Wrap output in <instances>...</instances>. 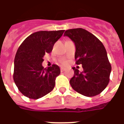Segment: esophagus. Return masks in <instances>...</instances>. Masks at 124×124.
<instances>
[{
    "mask_svg": "<svg viewBox=\"0 0 124 124\" xmlns=\"http://www.w3.org/2000/svg\"><path fill=\"white\" fill-rule=\"evenodd\" d=\"M65 70V68H60V71H61V72H64V71Z\"/></svg>",
    "mask_w": 124,
    "mask_h": 124,
    "instance_id": "esophagus-1",
    "label": "esophagus"
}]
</instances>
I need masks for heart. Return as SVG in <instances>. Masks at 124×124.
I'll list each match as a JSON object with an SVG mask.
<instances>
[{"label": "heart", "instance_id": "heart-1", "mask_svg": "<svg viewBox=\"0 0 124 124\" xmlns=\"http://www.w3.org/2000/svg\"><path fill=\"white\" fill-rule=\"evenodd\" d=\"M61 64H62V65H66V61H62V62H61Z\"/></svg>", "mask_w": 124, "mask_h": 124}]
</instances>
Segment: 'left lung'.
Returning <instances> with one entry per match:
<instances>
[{"mask_svg":"<svg viewBox=\"0 0 124 124\" xmlns=\"http://www.w3.org/2000/svg\"><path fill=\"white\" fill-rule=\"evenodd\" d=\"M64 36L75 44L76 64L82 65L84 70L79 72L72 68L74 74L70 80L72 88L83 96L98 95L109 83L112 70L103 44L92 33L81 28L67 30Z\"/></svg>","mask_w":124,"mask_h":124,"instance_id":"obj_1","label":"left lung"}]
</instances>
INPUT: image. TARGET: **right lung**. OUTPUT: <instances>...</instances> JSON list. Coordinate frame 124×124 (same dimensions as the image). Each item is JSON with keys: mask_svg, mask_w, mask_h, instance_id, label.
Returning <instances> with one entry per match:
<instances>
[{"mask_svg": "<svg viewBox=\"0 0 124 124\" xmlns=\"http://www.w3.org/2000/svg\"><path fill=\"white\" fill-rule=\"evenodd\" d=\"M64 31H38L28 36L18 49L15 58L13 79L16 86L28 98H40L54 89L60 74L58 66L44 68L45 53H50Z\"/></svg>", "mask_w": 124, "mask_h": 124, "instance_id": "1", "label": "right lung"}]
</instances>
